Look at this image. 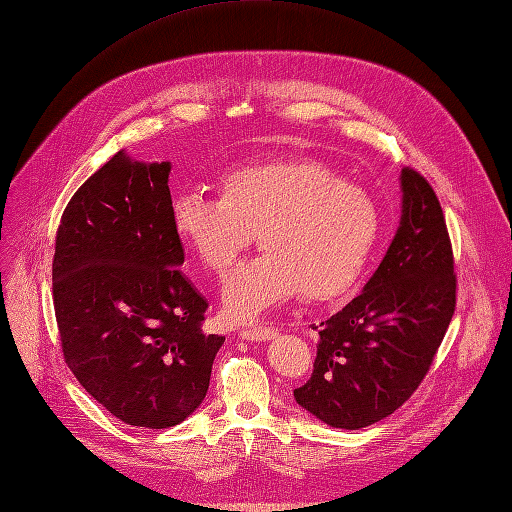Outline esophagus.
<instances>
[{"instance_id": "esophagus-1", "label": "esophagus", "mask_w": 512, "mask_h": 512, "mask_svg": "<svg viewBox=\"0 0 512 512\" xmlns=\"http://www.w3.org/2000/svg\"><path fill=\"white\" fill-rule=\"evenodd\" d=\"M240 337L247 341H270L276 337L274 328H242Z\"/></svg>"}]
</instances>
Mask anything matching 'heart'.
I'll use <instances>...</instances> for the list:
<instances>
[{
  "mask_svg": "<svg viewBox=\"0 0 512 512\" xmlns=\"http://www.w3.org/2000/svg\"><path fill=\"white\" fill-rule=\"evenodd\" d=\"M171 228L213 274H224L249 247L265 249L224 280L232 320L249 322L303 291L332 299L360 280L381 234L376 198L326 163L270 157L217 177V198L188 190L173 196Z\"/></svg>",
  "mask_w": 512,
  "mask_h": 512,
  "instance_id": "obj_1",
  "label": "heart"
}]
</instances>
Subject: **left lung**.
Listing matches in <instances>:
<instances>
[{
  "instance_id": "8db88e82",
  "label": "left lung",
  "mask_w": 512,
  "mask_h": 512,
  "mask_svg": "<svg viewBox=\"0 0 512 512\" xmlns=\"http://www.w3.org/2000/svg\"><path fill=\"white\" fill-rule=\"evenodd\" d=\"M402 190V224L385 259L358 297L314 326V372L293 391L330 427L362 429L408 402L454 316V253L439 198L412 167Z\"/></svg>"
}]
</instances>
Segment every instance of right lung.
Returning a JSON list of instances; mask_svg holds the SVG:
<instances>
[{
	"mask_svg": "<svg viewBox=\"0 0 512 512\" xmlns=\"http://www.w3.org/2000/svg\"><path fill=\"white\" fill-rule=\"evenodd\" d=\"M169 171L117 152L66 205L52 261L66 366L110 414L146 429L201 406L226 341L205 335L209 303L180 272Z\"/></svg>",
	"mask_w": 512,
	"mask_h": 512,
	"instance_id": "1",
	"label": "right lung"
}]
</instances>
